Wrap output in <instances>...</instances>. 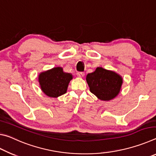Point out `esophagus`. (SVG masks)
Returning a JSON list of instances; mask_svg holds the SVG:
<instances>
[{"label":"esophagus","instance_id":"34e87169","mask_svg":"<svg viewBox=\"0 0 156 156\" xmlns=\"http://www.w3.org/2000/svg\"><path fill=\"white\" fill-rule=\"evenodd\" d=\"M77 76L79 78H83L84 76V72H78L77 73Z\"/></svg>","mask_w":156,"mask_h":156}]
</instances>
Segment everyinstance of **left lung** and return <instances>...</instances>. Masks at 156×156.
Segmentation results:
<instances>
[{"label":"left lung","instance_id":"8db88e82","mask_svg":"<svg viewBox=\"0 0 156 156\" xmlns=\"http://www.w3.org/2000/svg\"><path fill=\"white\" fill-rule=\"evenodd\" d=\"M86 80L91 93L105 101H109L118 96L123 82L117 73L102 67H97L93 73H88Z\"/></svg>","mask_w":156,"mask_h":156}]
</instances>
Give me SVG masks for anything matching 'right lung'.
I'll use <instances>...</instances> for the list:
<instances>
[{
    "label": "right lung",
    "instance_id": "add662e5",
    "mask_svg": "<svg viewBox=\"0 0 156 156\" xmlns=\"http://www.w3.org/2000/svg\"><path fill=\"white\" fill-rule=\"evenodd\" d=\"M72 78L71 73L64 72L62 67H58L41 72L38 76V82L44 94L51 98H58L67 92Z\"/></svg>",
    "mask_w": 156,
    "mask_h": 156
}]
</instances>
